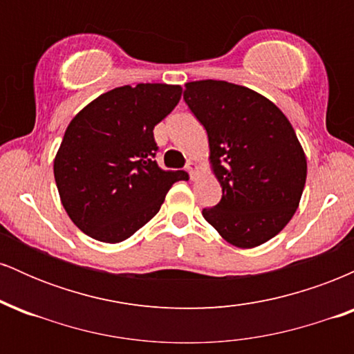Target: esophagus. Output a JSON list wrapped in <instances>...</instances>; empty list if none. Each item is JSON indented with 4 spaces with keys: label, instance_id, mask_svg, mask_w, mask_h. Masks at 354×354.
Segmentation results:
<instances>
[{
    "label": "esophagus",
    "instance_id": "1",
    "mask_svg": "<svg viewBox=\"0 0 354 354\" xmlns=\"http://www.w3.org/2000/svg\"><path fill=\"white\" fill-rule=\"evenodd\" d=\"M186 169H188L189 176L194 178V174L198 173V169H200V166H198L196 163H188V166H186Z\"/></svg>",
    "mask_w": 354,
    "mask_h": 354
}]
</instances>
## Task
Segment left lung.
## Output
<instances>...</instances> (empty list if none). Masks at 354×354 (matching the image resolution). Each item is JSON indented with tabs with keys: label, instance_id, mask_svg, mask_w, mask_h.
I'll use <instances>...</instances> for the list:
<instances>
[{
	"label": "left lung",
	"instance_id": "8db88e82",
	"mask_svg": "<svg viewBox=\"0 0 354 354\" xmlns=\"http://www.w3.org/2000/svg\"><path fill=\"white\" fill-rule=\"evenodd\" d=\"M185 101L205 126L221 201L203 216L230 245L270 241L293 218L306 183V156L273 101L228 81L185 84Z\"/></svg>",
	"mask_w": 354,
	"mask_h": 354
}]
</instances>
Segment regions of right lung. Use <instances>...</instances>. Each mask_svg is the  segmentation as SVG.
Returning a JSON list of instances; mask_svg holds the SVG:
<instances>
[{"instance_id": "right-lung-1", "label": "right lung", "mask_w": 354, "mask_h": 354, "mask_svg": "<svg viewBox=\"0 0 354 354\" xmlns=\"http://www.w3.org/2000/svg\"><path fill=\"white\" fill-rule=\"evenodd\" d=\"M178 84H126L103 93L71 120L56 153L55 181L84 234L121 243L143 228L185 171L158 166L154 126L180 103Z\"/></svg>"}]
</instances>
